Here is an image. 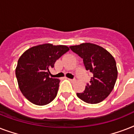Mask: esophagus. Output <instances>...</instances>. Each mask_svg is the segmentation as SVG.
Wrapping results in <instances>:
<instances>
[{
	"instance_id": "1",
	"label": "esophagus",
	"mask_w": 134,
	"mask_h": 134,
	"mask_svg": "<svg viewBox=\"0 0 134 134\" xmlns=\"http://www.w3.org/2000/svg\"><path fill=\"white\" fill-rule=\"evenodd\" d=\"M68 80H69V81L73 82V83H74V82H76V80H75V79H68Z\"/></svg>"
}]
</instances>
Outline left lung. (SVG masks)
Instances as JSON below:
<instances>
[{
  "mask_svg": "<svg viewBox=\"0 0 134 134\" xmlns=\"http://www.w3.org/2000/svg\"><path fill=\"white\" fill-rule=\"evenodd\" d=\"M69 47L83 58L86 70L93 74L85 90L76 95L88 104L102 102L110 94L116 82L118 69L115 60L108 51L92 43Z\"/></svg>",
  "mask_w": 134,
  "mask_h": 134,
  "instance_id": "1",
  "label": "left lung"
}]
</instances>
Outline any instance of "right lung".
<instances>
[{
    "label": "right lung",
    "instance_id": "obj_1",
    "mask_svg": "<svg viewBox=\"0 0 134 134\" xmlns=\"http://www.w3.org/2000/svg\"><path fill=\"white\" fill-rule=\"evenodd\" d=\"M69 51L65 45L46 43L28 48L20 56L16 76L20 90L29 102L44 106L55 98L60 81L49 77V69Z\"/></svg>",
    "mask_w": 134,
    "mask_h": 134
}]
</instances>
